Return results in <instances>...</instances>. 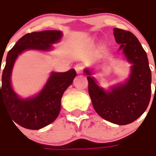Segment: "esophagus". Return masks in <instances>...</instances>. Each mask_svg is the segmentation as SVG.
<instances>
[{
    "instance_id": "34e87169",
    "label": "esophagus",
    "mask_w": 156,
    "mask_h": 156,
    "mask_svg": "<svg viewBox=\"0 0 156 156\" xmlns=\"http://www.w3.org/2000/svg\"><path fill=\"white\" fill-rule=\"evenodd\" d=\"M75 69H76V71L77 72V74H80V73H82L84 69V65L82 63H78V64H76V66H75Z\"/></svg>"
}]
</instances>
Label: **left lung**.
Wrapping results in <instances>:
<instances>
[{"label": "left lung", "mask_w": 156, "mask_h": 156, "mask_svg": "<svg viewBox=\"0 0 156 156\" xmlns=\"http://www.w3.org/2000/svg\"><path fill=\"white\" fill-rule=\"evenodd\" d=\"M116 42L121 44L129 62L132 72L123 85L105 91L98 87L90 72L88 75V92L94 109L102 119L119 125H125L135 121L148 108L151 97V71L147 55L143 47L131 32L114 28ZM156 85V84H155Z\"/></svg>", "instance_id": "obj_1"}]
</instances>
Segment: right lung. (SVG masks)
Listing matches in <instances>:
<instances>
[{"mask_svg": "<svg viewBox=\"0 0 156 156\" xmlns=\"http://www.w3.org/2000/svg\"><path fill=\"white\" fill-rule=\"evenodd\" d=\"M61 36V32L57 30L27 34L16 42L7 54L2 72L1 109L3 106L12 117V122L25 129H42L57 119L63 94L71 85L76 72L71 69L65 73H52L44 88L37 97L24 100L16 96L11 86V74L14 62L18 55L26 49H50L51 44L58 42Z\"/></svg>", "mask_w": 156, "mask_h": 156, "instance_id": "right-lung-1", "label": "right lung"}]
</instances>
